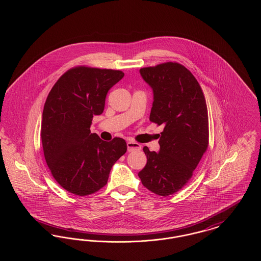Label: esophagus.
I'll return each mask as SVG.
<instances>
[{
  "mask_svg": "<svg viewBox=\"0 0 261 261\" xmlns=\"http://www.w3.org/2000/svg\"><path fill=\"white\" fill-rule=\"evenodd\" d=\"M141 145L136 142H127V149L128 151H135V150H140L141 149Z\"/></svg>",
  "mask_w": 261,
  "mask_h": 261,
  "instance_id": "1",
  "label": "esophagus"
}]
</instances>
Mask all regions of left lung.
<instances>
[{
  "mask_svg": "<svg viewBox=\"0 0 261 261\" xmlns=\"http://www.w3.org/2000/svg\"><path fill=\"white\" fill-rule=\"evenodd\" d=\"M140 74L153 92L149 120L164 128L160 151L144 147L147 164L138 176L150 192L167 197L186 185L207 149L206 102L195 76L180 63L144 67Z\"/></svg>",
  "mask_w": 261,
  "mask_h": 261,
  "instance_id": "1",
  "label": "left lung"
}]
</instances>
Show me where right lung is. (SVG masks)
Instances as JSON below:
<instances>
[{
    "label": "right lung",
    "mask_w": 261,
    "mask_h": 261,
    "mask_svg": "<svg viewBox=\"0 0 261 261\" xmlns=\"http://www.w3.org/2000/svg\"><path fill=\"white\" fill-rule=\"evenodd\" d=\"M123 76L120 70L77 66L60 77L46 99L41 124L45 160L56 181L76 196L106 186L112 165L127 150L123 139L105 142L90 131L109 90Z\"/></svg>",
    "instance_id": "1"
}]
</instances>
